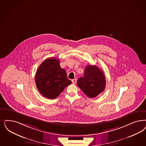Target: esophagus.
Wrapping results in <instances>:
<instances>
[{"label": "esophagus", "mask_w": 146, "mask_h": 146, "mask_svg": "<svg viewBox=\"0 0 146 146\" xmlns=\"http://www.w3.org/2000/svg\"><path fill=\"white\" fill-rule=\"evenodd\" d=\"M72 83L73 84H76V79H73L72 80Z\"/></svg>", "instance_id": "obj_1"}]
</instances>
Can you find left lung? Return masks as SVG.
Listing matches in <instances>:
<instances>
[{
  "instance_id": "left-lung-1",
  "label": "left lung",
  "mask_w": 146,
  "mask_h": 146,
  "mask_svg": "<svg viewBox=\"0 0 146 146\" xmlns=\"http://www.w3.org/2000/svg\"><path fill=\"white\" fill-rule=\"evenodd\" d=\"M106 77L104 72L96 66L88 65L84 76L77 81V85L86 96L95 98L105 89Z\"/></svg>"
}]
</instances>
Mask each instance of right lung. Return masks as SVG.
I'll return each instance as SVG.
<instances>
[{"label": "right lung", "mask_w": 146, "mask_h": 146, "mask_svg": "<svg viewBox=\"0 0 146 146\" xmlns=\"http://www.w3.org/2000/svg\"><path fill=\"white\" fill-rule=\"evenodd\" d=\"M35 81L40 94L49 99L57 98L72 83L66 71L61 68L60 61L55 58L46 59L41 64L35 73Z\"/></svg>", "instance_id": "obj_1"}]
</instances>
